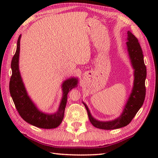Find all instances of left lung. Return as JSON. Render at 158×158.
Returning a JSON list of instances; mask_svg holds the SVG:
<instances>
[{
  "mask_svg": "<svg viewBox=\"0 0 158 158\" xmlns=\"http://www.w3.org/2000/svg\"><path fill=\"white\" fill-rule=\"evenodd\" d=\"M127 34L126 48L131 66L134 69V81L132 90L121 115L113 120H98L92 116L86 104L82 102L88 111L90 122L97 128L115 130L126 126L141 108L145 100L147 69L144 62L143 51L135 36L130 31H127Z\"/></svg>",
  "mask_w": 158,
  "mask_h": 158,
  "instance_id": "8db88e82",
  "label": "left lung"
}]
</instances>
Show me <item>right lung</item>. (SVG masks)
<instances>
[{
	"label": "right lung",
	"mask_w": 158,
	"mask_h": 158,
	"mask_svg": "<svg viewBox=\"0 0 158 158\" xmlns=\"http://www.w3.org/2000/svg\"><path fill=\"white\" fill-rule=\"evenodd\" d=\"M21 37L22 35H20L17 42L16 52L13 57L11 64L12 75L9 83L11 96L20 116L26 122L40 128H55L60 126L62 122L64 115L67 96L70 90L77 87L78 78L70 77L63 81L61 87L62 96L56 112L48 113L41 111L28 95L19 71V59Z\"/></svg>",
	"instance_id": "obj_1"
}]
</instances>
